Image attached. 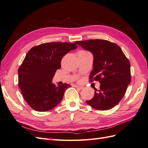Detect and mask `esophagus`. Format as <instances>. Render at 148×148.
Returning a JSON list of instances; mask_svg holds the SVG:
<instances>
[{
	"instance_id": "obj_1",
	"label": "esophagus",
	"mask_w": 148,
	"mask_h": 148,
	"mask_svg": "<svg viewBox=\"0 0 148 148\" xmlns=\"http://www.w3.org/2000/svg\"><path fill=\"white\" fill-rule=\"evenodd\" d=\"M75 88H77V89H80V90H81V89H82L83 88H84V87L80 86H75Z\"/></svg>"
}]
</instances>
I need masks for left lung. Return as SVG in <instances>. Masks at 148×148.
Here are the masks:
<instances>
[{"instance_id": "1", "label": "left lung", "mask_w": 148, "mask_h": 148, "mask_svg": "<svg viewBox=\"0 0 148 148\" xmlns=\"http://www.w3.org/2000/svg\"><path fill=\"white\" fill-rule=\"evenodd\" d=\"M75 44L92 53L93 69L90 82H100V89L94 88L92 99L86 103L97 110H108L122 99L131 80V66L122 49L115 43L103 39L76 41Z\"/></svg>"}]
</instances>
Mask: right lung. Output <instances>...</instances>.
Wrapping results in <instances>:
<instances>
[{"instance_id":"obj_1","label":"right lung","mask_w":148,"mask_h":148,"mask_svg":"<svg viewBox=\"0 0 148 148\" xmlns=\"http://www.w3.org/2000/svg\"><path fill=\"white\" fill-rule=\"evenodd\" d=\"M77 45L69 42H48L33 47L28 51L18 69V86L25 101L33 109L45 112L61 102L71 85L56 86L52 82L60 68L63 57Z\"/></svg>"}]
</instances>
